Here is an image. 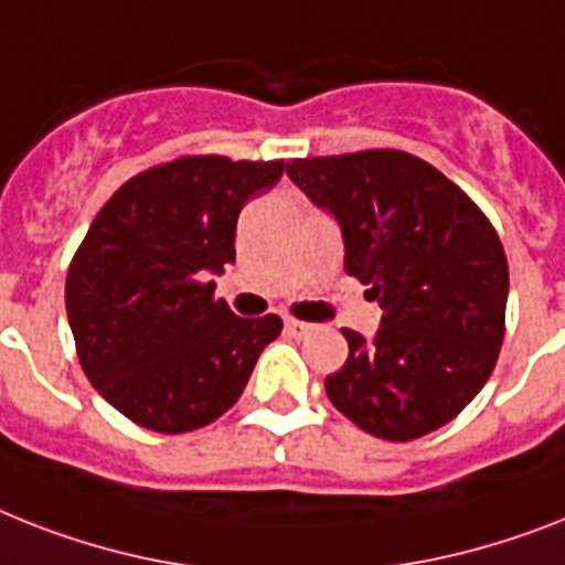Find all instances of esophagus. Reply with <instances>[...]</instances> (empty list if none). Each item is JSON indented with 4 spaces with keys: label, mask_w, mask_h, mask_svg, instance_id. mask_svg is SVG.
<instances>
[{
    "label": "esophagus",
    "mask_w": 565,
    "mask_h": 565,
    "mask_svg": "<svg viewBox=\"0 0 565 565\" xmlns=\"http://www.w3.org/2000/svg\"><path fill=\"white\" fill-rule=\"evenodd\" d=\"M284 330H287L290 337H307V333L313 330V324L298 322V319H287V322H284Z\"/></svg>",
    "instance_id": "34e87169"
}]
</instances>
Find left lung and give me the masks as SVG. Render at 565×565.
Here are the masks:
<instances>
[{
    "mask_svg": "<svg viewBox=\"0 0 565 565\" xmlns=\"http://www.w3.org/2000/svg\"><path fill=\"white\" fill-rule=\"evenodd\" d=\"M287 177L330 211L345 273L383 307L374 339L342 330L324 392L348 420L412 441L449 424L488 383L505 339L508 258L497 228L438 168L403 150L307 156Z\"/></svg>",
    "mask_w": 565,
    "mask_h": 565,
    "instance_id": "1",
    "label": "left lung"
}]
</instances>
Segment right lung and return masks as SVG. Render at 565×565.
<instances>
[{
    "instance_id": "right-lung-1",
    "label": "right lung",
    "mask_w": 565,
    "mask_h": 565,
    "mask_svg": "<svg viewBox=\"0 0 565 565\" xmlns=\"http://www.w3.org/2000/svg\"><path fill=\"white\" fill-rule=\"evenodd\" d=\"M284 162L182 156L127 179L92 220L66 275L81 369L132 424L162 435L232 409L278 316L241 319L214 281L235 264L237 214Z\"/></svg>"
}]
</instances>
